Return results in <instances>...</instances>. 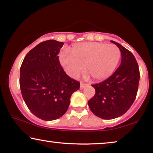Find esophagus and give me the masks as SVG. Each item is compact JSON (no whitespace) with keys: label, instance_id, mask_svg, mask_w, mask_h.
<instances>
[{"label":"esophagus","instance_id":"esophagus-1","mask_svg":"<svg viewBox=\"0 0 153 153\" xmlns=\"http://www.w3.org/2000/svg\"><path fill=\"white\" fill-rule=\"evenodd\" d=\"M87 84H84V83H80V89L81 90H82V89H84V87L85 86H87Z\"/></svg>","mask_w":153,"mask_h":153}]
</instances>
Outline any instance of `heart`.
Wrapping results in <instances>:
<instances>
[{
  "label": "heart",
  "instance_id": "obj_1",
  "mask_svg": "<svg viewBox=\"0 0 153 153\" xmlns=\"http://www.w3.org/2000/svg\"><path fill=\"white\" fill-rule=\"evenodd\" d=\"M121 52L117 46L95 42H81L74 45L71 52L63 50L60 61L69 76L76 77L86 70L95 80L109 77L117 67Z\"/></svg>",
  "mask_w": 153,
  "mask_h": 153
}]
</instances>
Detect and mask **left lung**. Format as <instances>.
Returning a JSON list of instances; mask_svg holds the SVG:
<instances>
[{
	"label": "left lung",
	"instance_id": "left-lung-1",
	"mask_svg": "<svg viewBox=\"0 0 153 153\" xmlns=\"http://www.w3.org/2000/svg\"><path fill=\"white\" fill-rule=\"evenodd\" d=\"M111 42L120 48L121 64L108 79L92 85L96 93L88 102L92 112L104 120L119 117L128 111L136 97L140 80L138 65L133 54L115 41Z\"/></svg>",
	"mask_w": 153,
	"mask_h": 153
}]
</instances>
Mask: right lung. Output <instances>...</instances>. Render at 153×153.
I'll return each instance as SVG.
<instances>
[{
  "instance_id": "add662e5",
  "label": "right lung",
  "mask_w": 153,
  "mask_h": 153,
  "mask_svg": "<svg viewBox=\"0 0 153 153\" xmlns=\"http://www.w3.org/2000/svg\"><path fill=\"white\" fill-rule=\"evenodd\" d=\"M63 45L55 40L38 44L25 56L20 68L23 98L31 112L42 120L62 117L71 94L79 88V82L67 76L59 62Z\"/></svg>"
}]
</instances>
